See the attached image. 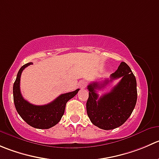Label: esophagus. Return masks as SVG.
<instances>
[{
    "instance_id": "obj_1",
    "label": "esophagus",
    "mask_w": 159,
    "mask_h": 159,
    "mask_svg": "<svg viewBox=\"0 0 159 159\" xmlns=\"http://www.w3.org/2000/svg\"><path fill=\"white\" fill-rule=\"evenodd\" d=\"M78 87L81 88V89H84L86 87V82L84 81H81L78 83Z\"/></svg>"
}]
</instances>
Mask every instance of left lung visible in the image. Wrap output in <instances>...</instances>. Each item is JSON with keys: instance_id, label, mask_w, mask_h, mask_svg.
Here are the masks:
<instances>
[{"instance_id": "left-lung-1", "label": "left lung", "mask_w": 159, "mask_h": 159, "mask_svg": "<svg viewBox=\"0 0 159 159\" xmlns=\"http://www.w3.org/2000/svg\"><path fill=\"white\" fill-rule=\"evenodd\" d=\"M121 78L118 84L108 93L99 97L96 89H101L109 81ZM89 98L86 103L87 113L91 122L102 130H112L120 127L130 116L138 98L137 81L130 67L121 62L118 69L102 83L88 85Z\"/></svg>"}]
</instances>
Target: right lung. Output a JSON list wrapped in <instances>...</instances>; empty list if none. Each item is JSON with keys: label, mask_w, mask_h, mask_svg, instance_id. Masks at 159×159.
<instances>
[{"label": "right lung", "mask_w": 159, "mask_h": 159, "mask_svg": "<svg viewBox=\"0 0 159 159\" xmlns=\"http://www.w3.org/2000/svg\"><path fill=\"white\" fill-rule=\"evenodd\" d=\"M32 63H28L20 68L13 85V97L15 109L20 116L29 125L37 129H49L59 123L65 110L67 102L75 96L79 89L62 94L51 102L43 106H35L26 101L20 91L21 72Z\"/></svg>", "instance_id": "1"}]
</instances>
